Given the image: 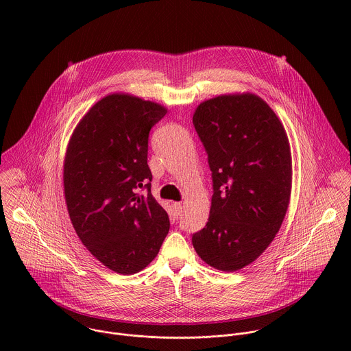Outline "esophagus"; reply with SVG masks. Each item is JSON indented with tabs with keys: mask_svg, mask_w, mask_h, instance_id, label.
<instances>
[{
	"mask_svg": "<svg viewBox=\"0 0 351 351\" xmlns=\"http://www.w3.org/2000/svg\"><path fill=\"white\" fill-rule=\"evenodd\" d=\"M182 208H183L182 203H173L172 204V214H173L175 218H178L182 214Z\"/></svg>",
	"mask_w": 351,
	"mask_h": 351,
	"instance_id": "34e87169",
	"label": "esophagus"
}]
</instances>
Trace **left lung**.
<instances>
[{"mask_svg":"<svg viewBox=\"0 0 351 351\" xmlns=\"http://www.w3.org/2000/svg\"><path fill=\"white\" fill-rule=\"evenodd\" d=\"M193 125L213 178L210 218L193 233V247L213 268L233 272L258 258L283 222L291 189L289 140L254 94L208 99Z\"/></svg>","mask_w":351,"mask_h":351,"instance_id":"left-lung-1","label":"left lung"}]
</instances>
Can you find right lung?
Returning <instances> with one entry per match:
<instances>
[{
	"label": "right lung",
	"instance_id": "obj_1",
	"mask_svg": "<svg viewBox=\"0 0 351 351\" xmlns=\"http://www.w3.org/2000/svg\"><path fill=\"white\" fill-rule=\"evenodd\" d=\"M165 114L156 103L111 94L83 117L69 141L64 187L72 225L88 252L122 275L152 263L169 232L147 164L149 130Z\"/></svg>",
	"mask_w": 351,
	"mask_h": 351
}]
</instances>
